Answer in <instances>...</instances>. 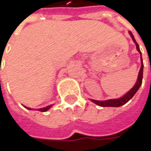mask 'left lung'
<instances>
[{"mask_svg":"<svg viewBox=\"0 0 151 151\" xmlns=\"http://www.w3.org/2000/svg\"><path fill=\"white\" fill-rule=\"evenodd\" d=\"M129 35L130 37H132L134 43L136 44V49L138 50V52L141 54V68H140V71H139V74H138V78H137V81L135 84V86L130 89V91H129L125 95H123L122 98H119V99H113V100H107V101H95V100H92V101L93 103H95L96 105L101 106H114V107H117V106H121L126 104L130 99H132V97L136 94V93L138 91V89L140 88L141 85H142V73H143V63H142V53H141V50H140V48L138 44L136 43V39L133 36V34L129 31Z\"/></svg>","mask_w":151,"mask_h":151,"instance_id":"8db88e82","label":"left lung"}]
</instances>
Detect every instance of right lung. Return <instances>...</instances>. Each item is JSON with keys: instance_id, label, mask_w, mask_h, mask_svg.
Segmentation results:
<instances>
[{"instance_id": "obj_1", "label": "right lung", "mask_w": 151, "mask_h": 151, "mask_svg": "<svg viewBox=\"0 0 151 151\" xmlns=\"http://www.w3.org/2000/svg\"><path fill=\"white\" fill-rule=\"evenodd\" d=\"M51 106H52L50 105V106H46V107L39 108V109H38V111H40V112H45V111H47V110H49V109H50V108ZM25 107H26V106H25ZM26 108H28V109H29V110L31 109V108H29V107H26Z\"/></svg>"}]
</instances>
